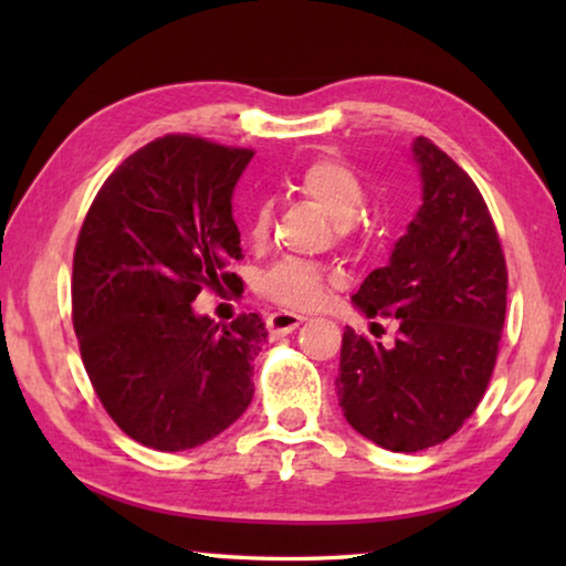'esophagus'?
<instances>
[{
    "label": "esophagus",
    "instance_id": "1",
    "mask_svg": "<svg viewBox=\"0 0 566 566\" xmlns=\"http://www.w3.org/2000/svg\"><path fill=\"white\" fill-rule=\"evenodd\" d=\"M304 322L302 314H292V312H276L270 317V332L276 334V337H282V334H290L294 332L300 324Z\"/></svg>",
    "mask_w": 566,
    "mask_h": 566
}]
</instances>
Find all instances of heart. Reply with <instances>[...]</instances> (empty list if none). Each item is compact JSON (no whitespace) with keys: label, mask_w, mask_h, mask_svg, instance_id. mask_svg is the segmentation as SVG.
I'll use <instances>...</instances> for the list:
<instances>
[{"label":"heart","mask_w":566,"mask_h":566,"mask_svg":"<svg viewBox=\"0 0 566 566\" xmlns=\"http://www.w3.org/2000/svg\"><path fill=\"white\" fill-rule=\"evenodd\" d=\"M294 189L317 205L337 227H347L367 207V187L347 161L337 157H319L306 165L294 179ZM270 209L256 207L247 222V234L262 244L270 234ZM262 292L276 304L290 310H310L319 304L327 292V272L317 264L286 260L274 264L262 276Z\"/></svg>","instance_id":"obj_1"}]
</instances>
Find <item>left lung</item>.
<instances>
[{
  "mask_svg": "<svg viewBox=\"0 0 566 566\" xmlns=\"http://www.w3.org/2000/svg\"><path fill=\"white\" fill-rule=\"evenodd\" d=\"M411 159L421 207L389 264L352 302L371 329L397 322V339L344 329L337 395L349 424L391 452H421L452 437L490 385L506 312L500 237L472 177L434 142Z\"/></svg>",
  "mask_w": 566,
  "mask_h": 566,
  "instance_id": "obj_1",
  "label": "left lung"
}]
</instances>
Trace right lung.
<instances>
[{"instance_id":"add662e5","label":"right lung","mask_w":566,"mask_h":566,"mask_svg":"<svg viewBox=\"0 0 566 566\" xmlns=\"http://www.w3.org/2000/svg\"><path fill=\"white\" fill-rule=\"evenodd\" d=\"M254 151L167 134L112 171L74 249L72 319L94 391L134 442L185 452L254 397L260 314L217 324L191 302L232 286V195Z\"/></svg>"}]
</instances>
